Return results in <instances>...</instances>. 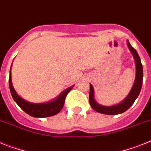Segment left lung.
Returning <instances> with one entry per match:
<instances>
[{"mask_svg":"<svg viewBox=\"0 0 151 151\" xmlns=\"http://www.w3.org/2000/svg\"><path fill=\"white\" fill-rule=\"evenodd\" d=\"M127 46L130 51L132 52L133 56L135 60V64H136V78H135V81L132 87V89L130 91L127 97L121 103L114 105V106H103V105L97 104L95 101L94 96H93V93H94L93 87L91 84L89 94L90 104H91V107L97 112L107 115H116L122 114L127 111L132 106V104L134 103V101L137 98L138 95L140 93L143 83V66L137 52L130 45L128 40H127Z\"/></svg>","mask_w":151,"mask_h":151,"instance_id":"1","label":"left lung"}]
</instances>
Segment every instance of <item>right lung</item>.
<instances>
[{
  "label": "right lung",
  "instance_id": "obj_1",
  "mask_svg": "<svg viewBox=\"0 0 151 151\" xmlns=\"http://www.w3.org/2000/svg\"><path fill=\"white\" fill-rule=\"evenodd\" d=\"M9 87H10V91H11L13 99L19 107L27 114L34 117H47V116H54L61 111V109L64 105L66 97L70 91H71L73 86L68 87V89H66L54 101L41 104L30 103L28 101L21 98L17 94V92L14 89L12 81H11V71H10V76H9Z\"/></svg>",
  "mask_w": 151,
  "mask_h": 151
}]
</instances>
